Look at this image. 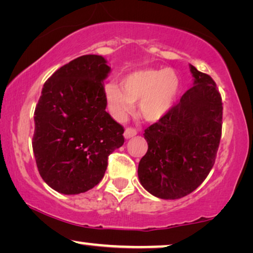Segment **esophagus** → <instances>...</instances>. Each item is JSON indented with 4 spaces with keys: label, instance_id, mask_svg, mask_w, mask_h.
Masks as SVG:
<instances>
[{
    "label": "esophagus",
    "instance_id": "34e87169",
    "mask_svg": "<svg viewBox=\"0 0 253 253\" xmlns=\"http://www.w3.org/2000/svg\"><path fill=\"white\" fill-rule=\"evenodd\" d=\"M137 134V130L133 129V127H126V131H124V138L126 139H130V138L134 137Z\"/></svg>",
    "mask_w": 253,
    "mask_h": 253
}]
</instances>
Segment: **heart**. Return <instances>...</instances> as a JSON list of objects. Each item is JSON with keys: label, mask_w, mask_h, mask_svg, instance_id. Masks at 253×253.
Returning a JSON list of instances; mask_svg holds the SVG:
<instances>
[{"label": "heart", "mask_w": 253, "mask_h": 253, "mask_svg": "<svg viewBox=\"0 0 253 253\" xmlns=\"http://www.w3.org/2000/svg\"><path fill=\"white\" fill-rule=\"evenodd\" d=\"M179 88V81L172 69H144L127 75L123 86L117 83L106 85L105 93L110 113L122 120L138 101L140 115L155 122L162 119L174 105Z\"/></svg>", "instance_id": "1"}]
</instances>
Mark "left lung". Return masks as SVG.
I'll return each instance as SVG.
<instances>
[{
  "mask_svg": "<svg viewBox=\"0 0 253 253\" xmlns=\"http://www.w3.org/2000/svg\"><path fill=\"white\" fill-rule=\"evenodd\" d=\"M191 86L145 130L148 148L138 165L140 184L161 199L182 198L210 174L221 139L222 99L209 75L190 64Z\"/></svg>",
  "mask_w": 253,
  "mask_h": 253,
  "instance_id": "8db88e82",
  "label": "left lung"
}]
</instances>
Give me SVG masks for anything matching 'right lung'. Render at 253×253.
<instances>
[{
	"label": "right lung",
	"instance_id": "obj_1",
	"mask_svg": "<svg viewBox=\"0 0 253 253\" xmlns=\"http://www.w3.org/2000/svg\"><path fill=\"white\" fill-rule=\"evenodd\" d=\"M110 67L100 55L75 58L44 83L34 112L33 153L39 174L55 191L78 195L101 181L124 129L106 112L103 81Z\"/></svg>",
	"mask_w": 253,
	"mask_h": 253
}]
</instances>
